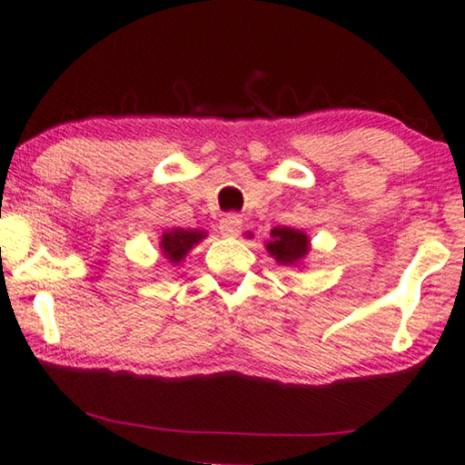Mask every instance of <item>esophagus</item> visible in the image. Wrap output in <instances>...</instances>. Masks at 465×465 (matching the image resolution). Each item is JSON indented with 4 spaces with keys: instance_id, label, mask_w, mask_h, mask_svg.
Instances as JSON below:
<instances>
[{
    "instance_id": "esophagus-1",
    "label": "esophagus",
    "mask_w": 465,
    "mask_h": 465,
    "mask_svg": "<svg viewBox=\"0 0 465 465\" xmlns=\"http://www.w3.org/2000/svg\"><path fill=\"white\" fill-rule=\"evenodd\" d=\"M219 230L223 235H230V238H233V235H238L242 230V217L238 213L223 214L219 221Z\"/></svg>"
}]
</instances>
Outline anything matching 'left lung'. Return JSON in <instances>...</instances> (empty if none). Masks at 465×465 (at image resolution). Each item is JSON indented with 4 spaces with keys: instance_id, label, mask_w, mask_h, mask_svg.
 Here are the masks:
<instances>
[{
    "instance_id": "8db88e82",
    "label": "left lung",
    "mask_w": 465,
    "mask_h": 465,
    "mask_svg": "<svg viewBox=\"0 0 465 465\" xmlns=\"http://www.w3.org/2000/svg\"><path fill=\"white\" fill-rule=\"evenodd\" d=\"M311 242L307 233L292 227H273L272 242H267V251L280 265H299L309 254Z\"/></svg>"
}]
</instances>
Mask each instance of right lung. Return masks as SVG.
<instances>
[{"instance_id": "obj_1", "label": "right lung", "mask_w": 465, "mask_h": 465, "mask_svg": "<svg viewBox=\"0 0 465 465\" xmlns=\"http://www.w3.org/2000/svg\"><path fill=\"white\" fill-rule=\"evenodd\" d=\"M204 238H206V232H200V230L164 232L161 238V251L164 252V256L171 262H179V261H183V256L188 254L192 248Z\"/></svg>"}]
</instances>
